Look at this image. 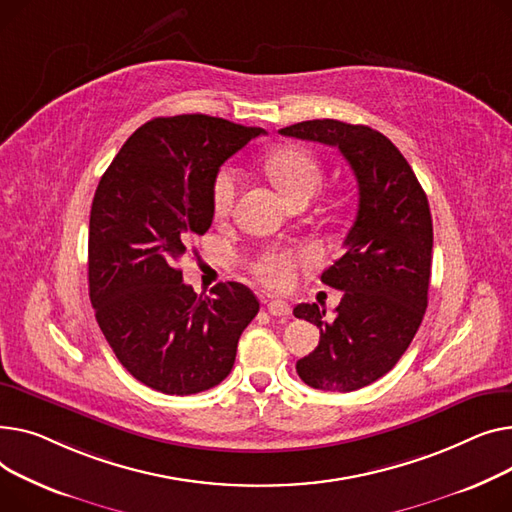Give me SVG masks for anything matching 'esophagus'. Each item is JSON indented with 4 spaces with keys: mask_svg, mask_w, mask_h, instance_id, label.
<instances>
[{
    "mask_svg": "<svg viewBox=\"0 0 512 512\" xmlns=\"http://www.w3.org/2000/svg\"><path fill=\"white\" fill-rule=\"evenodd\" d=\"M266 304V310L273 314V316H289L291 314V306L287 302H283V299H268Z\"/></svg>",
    "mask_w": 512,
    "mask_h": 512,
    "instance_id": "34e87169",
    "label": "esophagus"
}]
</instances>
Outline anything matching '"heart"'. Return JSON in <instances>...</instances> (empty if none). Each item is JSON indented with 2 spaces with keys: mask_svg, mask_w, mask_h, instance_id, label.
I'll use <instances>...</instances> for the list:
<instances>
[{
  "mask_svg": "<svg viewBox=\"0 0 512 512\" xmlns=\"http://www.w3.org/2000/svg\"><path fill=\"white\" fill-rule=\"evenodd\" d=\"M266 171L285 194L297 202L310 198L322 182V165L312 150L304 146H281L266 157ZM239 192V171L233 165H223L213 179V208L217 215H227ZM310 260V252H295L281 246H270L250 258L252 275L264 285L281 289L289 285L299 262Z\"/></svg>",
  "mask_w": 512,
  "mask_h": 512,
  "instance_id": "1",
  "label": "heart"
}]
</instances>
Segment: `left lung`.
Here are the masks:
<instances>
[{
    "label": "left lung",
    "mask_w": 512,
    "mask_h": 512,
    "mask_svg": "<svg viewBox=\"0 0 512 512\" xmlns=\"http://www.w3.org/2000/svg\"><path fill=\"white\" fill-rule=\"evenodd\" d=\"M283 136L337 146L357 179V215L343 256L322 283L343 291L335 318L318 304H299L295 318L320 328L318 347L295 370L308 386L351 393L395 368L428 308L432 215L424 188L384 134L337 119H312Z\"/></svg>",
    "instance_id": "obj_1"
}]
</instances>
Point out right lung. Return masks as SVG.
Listing matches in <instances>:
<instances>
[{
  "instance_id": "1",
  "label": "right lung",
  "mask_w": 512,
  "mask_h": 512,
  "mask_svg": "<svg viewBox=\"0 0 512 512\" xmlns=\"http://www.w3.org/2000/svg\"><path fill=\"white\" fill-rule=\"evenodd\" d=\"M260 134L202 113L155 117L126 140L97 186L90 304L119 364L159 393L196 395L223 382L260 310L242 283H219L204 297L179 270L192 237L213 223L219 167Z\"/></svg>"
}]
</instances>
